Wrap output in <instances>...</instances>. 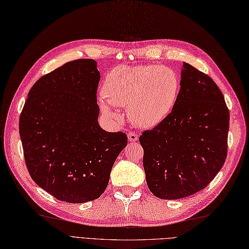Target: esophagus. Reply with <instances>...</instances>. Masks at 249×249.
<instances>
[{
    "mask_svg": "<svg viewBox=\"0 0 249 249\" xmlns=\"http://www.w3.org/2000/svg\"><path fill=\"white\" fill-rule=\"evenodd\" d=\"M127 137H128V140H130L131 142L138 141V135H137L135 132L127 133Z\"/></svg>",
    "mask_w": 249,
    "mask_h": 249,
    "instance_id": "obj_1",
    "label": "esophagus"
}]
</instances>
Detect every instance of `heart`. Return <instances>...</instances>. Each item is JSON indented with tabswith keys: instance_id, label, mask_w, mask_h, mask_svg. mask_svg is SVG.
<instances>
[{
	"instance_id": "b5f03b06",
	"label": "heart",
	"mask_w": 249,
	"mask_h": 249,
	"mask_svg": "<svg viewBox=\"0 0 249 249\" xmlns=\"http://www.w3.org/2000/svg\"><path fill=\"white\" fill-rule=\"evenodd\" d=\"M179 89V76L168 66H119L106 77L100 106L115 119L122 115L114 107L127 108L136 125L153 127L172 112Z\"/></svg>"
}]
</instances>
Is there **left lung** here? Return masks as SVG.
<instances>
[{
  "label": "left lung",
  "mask_w": 249,
  "mask_h": 249,
  "mask_svg": "<svg viewBox=\"0 0 249 249\" xmlns=\"http://www.w3.org/2000/svg\"><path fill=\"white\" fill-rule=\"evenodd\" d=\"M230 113L210 77L183 63L176 105L139 141L149 191L160 199L185 198L206 187L225 164Z\"/></svg>",
  "instance_id": "8db88e82"
}]
</instances>
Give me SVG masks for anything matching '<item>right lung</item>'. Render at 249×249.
<instances>
[{
  "instance_id": "obj_1",
  "label": "right lung",
  "mask_w": 249,
  "mask_h": 249,
  "mask_svg": "<svg viewBox=\"0 0 249 249\" xmlns=\"http://www.w3.org/2000/svg\"><path fill=\"white\" fill-rule=\"evenodd\" d=\"M97 62L76 59L36 81L19 118L25 165L32 179L59 201L98 199L126 146L123 132L98 123Z\"/></svg>"
}]
</instances>
